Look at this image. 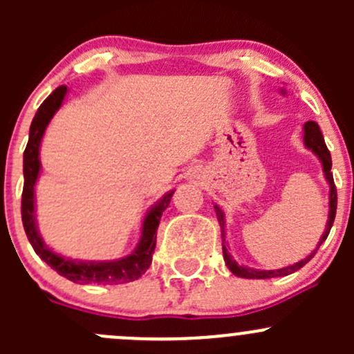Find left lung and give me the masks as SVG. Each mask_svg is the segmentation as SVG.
<instances>
[{
  "label": "left lung",
  "instance_id": "8db88e82",
  "mask_svg": "<svg viewBox=\"0 0 354 354\" xmlns=\"http://www.w3.org/2000/svg\"><path fill=\"white\" fill-rule=\"evenodd\" d=\"M303 138H305V145H306V147L312 149V151L315 152L317 156H319V159L322 160L324 173H326L327 181H329V185H330V203H329V209H330V210H329V221H327L326 233L322 234V240H320V243H319V246H320V245L324 243V241L327 240V236H329V233H330L332 224H334L335 209H337V190H335L334 178H332V173H330V167H332L330 152H329V149H327L326 142H324L322 131H320L319 124H317L315 121H308V123H305V135H303ZM216 214H217V219H219L221 231H223V236H224V214H223V210H221L217 205H216ZM319 246H317V250H319ZM317 250L312 253V255L306 257L305 260H301V262L295 263V266H289V267H286V269H277V270H255V269H248V267H243V266H238V263L234 262L233 259H231L230 253H227L226 245H223L224 262L227 263V267H230V270L234 274V276L245 277V279H269V277L288 276V274H291V272H295V270L301 269V267L305 266L306 262H310V260L313 259V255H315V253H317Z\"/></svg>",
  "mask_w": 354,
  "mask_h": 354
}]
</instances>
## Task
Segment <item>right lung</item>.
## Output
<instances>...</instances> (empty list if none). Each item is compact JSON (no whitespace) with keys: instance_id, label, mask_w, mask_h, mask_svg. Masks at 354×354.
I'll return each instance as SVG.
<instances>
[{"instance_id":"obj_1","label":"right lung","mask_w":354,"mask_h":354,"mask_svg":"<svg viewBox=\"0 0 354 354\" xmlns=\"http://www.w3.org/2000/svg\"><path fill=\"white\" fill-rule=\"evenodd\" d=\"M66 94V85L56 88L48 99L41 104V108L35 113L30 124V133H28L27 147L24 152V192H22V223L25 234L30 241L34 252L48 263L51 269H55L59 276L80 284H123L130 281L138 279L145 270L149 269L152 262V253L156 248L157 227H159L160 216L164 209L169 205V200L173 197V192L167 194L159 203L147 214L142 227V238L135 252L131 255L124 257L121 260L113 262H75V260L63 259L56 255L55 252L44 245L35 227L34 217V185L37 180L41 162H39V145L44 135L46 127L51 121L53 114L62 106Z\"/></svg>"}]
</instances>
